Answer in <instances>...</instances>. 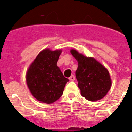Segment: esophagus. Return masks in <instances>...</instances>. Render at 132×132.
<instances>
[{
    "label": "esophagus",
    "instance_id": "obj_1",
    "mask_svg": "<svg viewBox=\"0 0 132 132\" xmlns=\"http://www.w3.org/2000/svg\"><path fill=\"white\" fill-rule=\"evenodd\" d=\"M69 79L70 80H71V81H73V80H75V76L73 75H71V76L69 78Z\"/></svg>",
    "mask_w": 132,
    "mask_h": 132
}]
</instances>
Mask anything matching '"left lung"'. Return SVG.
Returning a JSON list of instances; mask_svg holds the SVG:
<instances>
[{
	"label": "left lung",
	"instance_id": "1",
	"mask_svg": "<svg viewBox=\"0 0 132 132\" xmlns=\"http://www.w3.org/2000/svg\"><path fill=\"white\" fill-rule=\"evenodd\" d=\"M71 53L78 62L75 75L81 95L93 102L104 97L112 85L107 69L94 58L84 56L77 50H71Z\"/></svg>",
	"mask_w": 132,
	"mask_h": 132
}]
</instances>
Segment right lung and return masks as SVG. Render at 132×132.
Listing matches in <instances>:
<instances>
[{
	"mask_svg": "<svg viewBox=\"0 0 132 132\" xmlns=\"http://www.w3.org/2000/svg\"><path fill=\"white\" fill-rule=\"evenodd\" d=\"M61 50H42L26 72V82L31 94L38 101L52 104L63 93L69 79L57 65Z\"/></svg>",
	"mask_w": 132,
	"mask_h": 132,
	"instance_id": "1",
	"label": "right lung"
}]
</instances>
